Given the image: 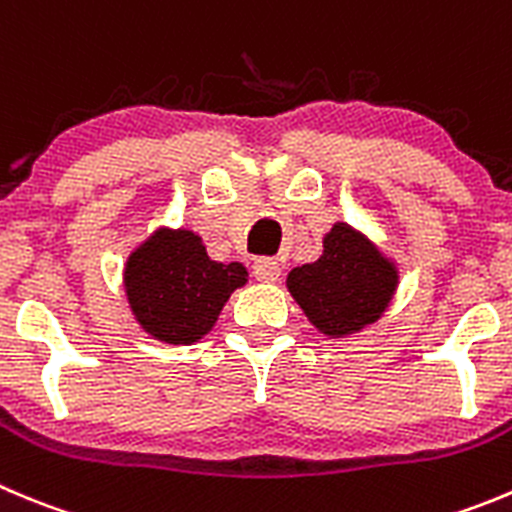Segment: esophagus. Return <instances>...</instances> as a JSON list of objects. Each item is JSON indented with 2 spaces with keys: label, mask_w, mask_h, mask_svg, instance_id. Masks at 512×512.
<instances>
[{
  "label": "esophagus",
  "mask_w": 512,
  "mask_h": 512,
  "mask_svg": "<svg viewBox=\"0 0 512 512\" xmlns=\"http://www.w3.org/2000/svg\"><path fill=\"white\" fill-rule=\"evenodd\" d=\"M252 275H255L260 283H275L280 278V265L272 257H257L252 262Z\"/></svg>",
  "instance_id": "1"
}]
</instances>
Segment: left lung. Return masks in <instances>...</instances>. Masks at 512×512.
Returning a JSON list of instances; mask_svg holds the SVG:
<instances>
[{
	"label": "left lung",
	"instance_id": "8db88e82",
	"mask_svg": "<svg viewBox=\"0 0 512 512\" xmlns=\"http://www.w3.org/2000/svg\"><path fill=\"white\" fill-rule=\"evenodd\" d=\"M288 290L318 331L348 336L379 321L396 290V270L364 234L338 222L323 255L290 272Z\"/></svg>",
	"mask_w": 512,
	"mask_h": 512
}]
</instances>
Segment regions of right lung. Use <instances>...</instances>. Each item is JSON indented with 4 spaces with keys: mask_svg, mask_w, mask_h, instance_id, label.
Segmentation results:
<instances>
[{
    "mask_svg": "<svg viewBox=\"0 0 512 512\" xmlns=\"http://www.w3.org/2000/svg\"><path fill=\"white\" fill-rule=\"evenodd\" d=\"M247 283L240 262L209 260L189 229H161L126 265V293L143 331L164 343H194L212 331L232 290Z\"/></svg>",
    "mask_w": 512,
    "mask_h": 512,
    "instance_id": "1",
    "label": "right lung"
}]
</instances>
